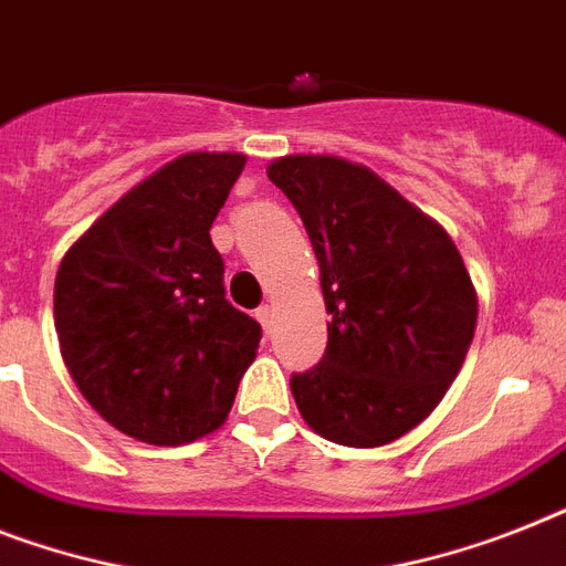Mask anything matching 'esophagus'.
Instances as JSON below:
<instances>
[{"instance_id":"obj_1","label":"esophagus","mask_w":566,"mask_h":566,"mask_svg":"<svg viewBox=\"0 0 566 566\" xmlns=\"http://www.w3.org/2000/svg\"><path fill=\"white\" fill-rule=\"evenodd\" d=\"M272 306H269V303H265V306H260V310H256V321H260V324H263V329L265 333H269V329H272Z\"/></svg>"}]
</instances>
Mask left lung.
Here are the masks:
<instances>
[{
    "label": "left lung",
    "instance_id": "8db88e82",
    "mask_svg": "<svg viewBox=\"0 0 566 566\" xmlns=\"http://www.w3.org/2000/svg\"><path fill=\"white\" fill-rule=\"evenodd\" d=\"M310 233L326 303V356L292 378L324 440L378 448L431 417L460 376L478 289L454 240L370 167L280 156L265 167Z\"/></svg>",
    "mask_w": 566,
    "mask_h": 566
}]
</instances>
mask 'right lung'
<instances>
[{
  "label": "right lung",
  "mask_w": 566,
  "mask_h": 566,
  "mask_svg": "<svg viewBox=\"0 0 566 566\" xmlns=\"http://www.w3.org/2000/svg\"><path fill=\"white\" fill-rule=\"evenodd\" d=\"M249 158L185 153L69 245L54 280L60 356L83 399L147 446H185L226 424L260 347L233 310L210 226Z\"/></svg>",
  "instance_id": "1"
}]
</instances>
